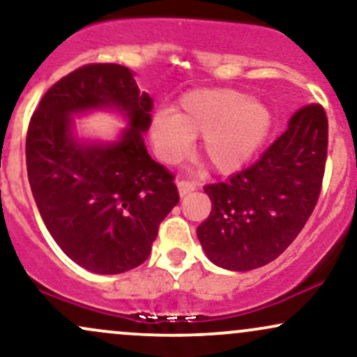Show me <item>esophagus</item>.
I'll list each match as a JSON object with an SVG mask.
<instances>
[{
  "label": "esophagus",
  "instance_id": "obj_1",
  "mask_svg": "<svg viewBox=\"0 0 357 357\" xmlns=\"http://www.w3.org/2000/svg\"><path fill=\"white\" fill-rule=\"evenodd\" d=\"M178 190H179V195L186 196L188 192H191V191L196 190V183L195 181H190V179H179V181H178Z\"/></svg>",
  "mask_w": 357,
  "mask_h": 357
}]
</instances>
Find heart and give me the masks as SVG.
<instances>
[{
	"label": "heart",
	"mask_w": 357,
	"mask_h": 357,
	"mask_svg": "<svg viewBox=\"0 0 357 357\" xmlns=\"http://www.w3.org/2000/svg\"><path fill=\"white\" fill-rule=\"evenodd\" d=\"M272 116L261 102L231 89H199L183 96L176 112L161 110L151 122L155 153L178 162L202 137V155L218 173L243 167L267 137Z\"/></svg>",
	"instance_id": "b5f03b06"
}]
</instances>
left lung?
Listing matches in <instances>:
<instances>
[{
	"label": "left lung",
	"mask_w": 357,
	"mask_h": 357,
	"mask_svg": "<svg viewBox=\"0 0 357 357\" xmlns=\"http://www.w3.org/2000/svg\"><path fill=\"white\" fill-rule=\"evenodd\" d=\"M326 110L304 105L252 166L204 186L211 213L199 243L218 267L247 272L275 260L312 215L327 161Z\"/></svg>",
	"instance_id": "obj_1"
}]
</instances>
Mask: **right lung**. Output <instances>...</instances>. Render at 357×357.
Wrapping results in <instances>:
<instances>
[{
  "label": "right lung",
  "mask_w": 357,
  "mask_h": 357,
  "mask_svg": "<svg viewBox=\"0 0 357 357\" xmlns=\"http://www.w3.org/2000/svg\"><path fill=\"white\" fill-rule=\"evenodd\" d=\"M107 105L126 112L131 129L117 143L79 145L70 114ZM153 107L129 68L89 63L53 84L30 119L26 171L36 206L65 255L90 272L144 264L179 203L174 174L151 159L142 139Z\"/></svg>",
  "instance_id": "obj_1"
}]
</instances>
